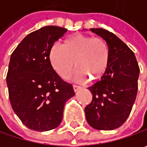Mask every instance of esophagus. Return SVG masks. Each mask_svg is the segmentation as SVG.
I'll return each mask as SVG.
<instances>
[{"label":"esophagus","mask_w":147,"mask_h":147,"mask_svg":"<svg viewBox=\"0 0 147 147\" xmlns=\"http://www.w3.org/2000/svg\"><path fill=\"white\" fill-rule=\"evenodd\" d=\"M81 88V87L80 86H77V85H73V89L75 92H77L79 89Z\"/></svg>","instance_id":"obj_1"}]
</instances>
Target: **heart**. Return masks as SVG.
I'll return each instance as SVG.
<instances>
[{"instance_id": "heart-1", "label": "heart", "mask_w": 147, "mask_h": 147, "mask_svg": "<svg viewBox=\"0 0 147 147\" xmlns=\"http://www.w3.org/2000/svg\"><path fill=\"white\" fill-rule=\"evenodd\" d=\"M49 61L64 79L69 78L76 65L78 69L74 76L75 80L82 82L88 77L97 80L108 68L110 50L106 42L100 37L75 34L66 38L62 46L53 45L51 47Z\"/></svg>"}]
</instances>
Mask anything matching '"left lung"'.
Instances as JSON below:
<instances>
[{"instance_id": "8db88e82", "label": "left lung", "mask_w": 147, "mask_h": 147, "mask_svg": "<svg viewBox=\"0 0 147 147\" xmlns=\"http://www.w3.org/2000/svg\"><path fill=\"white\" fill-rule=\"evenodd\" d=\"M109 47L110 61L101 79L88 88L92 102L85 108L88 123L98 130L119 128L129 117L138 90L140 68L132 50L113 33L90 29Z\"/></svg>"}]
</instances>
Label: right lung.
<instances>
[{
	"label": "right lung",
	"instance_id": "1",
	"mask_svg": "<svg viewBox=\"0 0 147 147\" xmlns=\"http://www.w3.org/2000/svg\"><path fill=\"white\" fill-rule=\"evenodd\" d=\"M67 31L50 25L27 35L11 55L7 84L15 114L28 129L48 131L63 118L65 102L75 95L49 61L53 43Z\"/></svg>",
	"mask_w": 147,
	"mask_h": 147
}]
</instances>
